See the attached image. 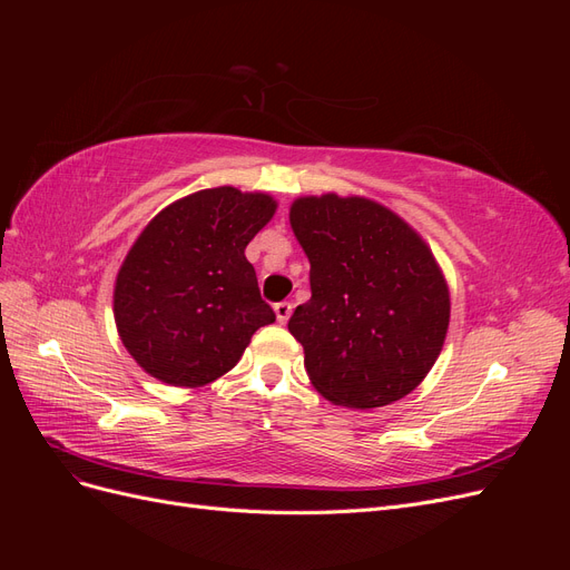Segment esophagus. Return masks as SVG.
<instances>
[{"mask_svg":"<svg viewBox=\"0 0 570 570\" xmlns=\"http://www.w3.org/2000/svg\"><path fill=\"white\" fill-rule=\"evenodd\" d=\"M275 312V318H278V323H287L289 316H292V304L289 302H278L273 306Z\"/></svg>","mask_w":570,"mask_h":570,"instance_id":"34e87169","label":"esophagus"}]
</instances>
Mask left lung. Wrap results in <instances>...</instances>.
Returning a JSON list of instances; mask_svg holds the SVG:
<instances>
[{"label": "left lung", "instance_id": "left-lung-1", "mask_svg": "<svg viewBox=\"0 0 570 570\" xmlns=\"http://www.w3.org/2000/svg\"><path fill=\"white\" fill-rule=\"evenodd\" d=\"M289 223L312 264V299L287 327L314 387L350 409L385 406L416 390L450 325V292L433 252L364 197H302Z\"/></svg>", "mask_w": 570, "mask_h": 570}]
</instances>
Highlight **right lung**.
Listing matches in <instances>:
<instances>
[{"instance_id":"1","label":"right lung","mask_w":570,"mask_h":570,"mask_svg":"<svg viewBox=\"0 0 570 570\" xmlns=\"http://www.w3.org/2000/svg\"><path fill=\"white\" fill-rule=\"evenodd\" d=\"M273 214L268 195L214 187L151 218L114 289L118 335L149 375L176 387L212 383L275 321L245 256Z\"/></svg>"}]
</instances>
